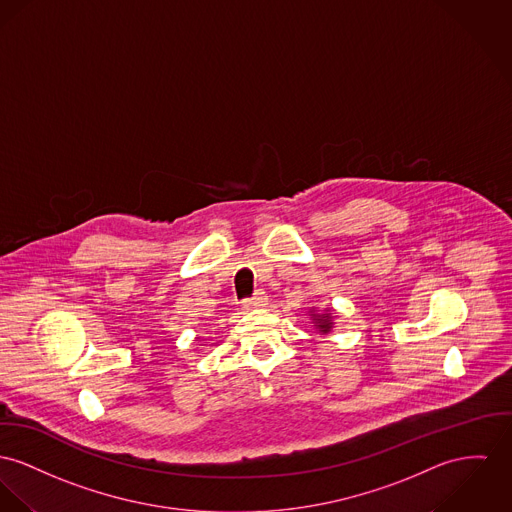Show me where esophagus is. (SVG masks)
<instances>
[{
  "label": "esophagus",
  "mask_w": 512,
  "mask_h": 512,
  "mask_svg": "<svg viewBox=\"0 0 512 512\" xmlns=\"http://www.w3.org/2000/svg\"><path fill=\"white\" fill-rule=\"evenodd\" d=\"M267 304H269L267 294H265L263 290H257V292L253 294V298H249V300L243 302V308H245V310H259V308H265Z\"/></svg>",
  "instance_id": "esophagus-1"
}]
</instances>
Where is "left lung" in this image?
<instances>
[{
	"mask_svg": "<svg viewBox=\"0 0 512 512\" xmlns=\"http://www.w3.org/2000/svg\"><path fill=\"white\" fill-rule=\"evenodd\" d=\"M308 315H310V319H312V323H314L315 331H317L319 335H329V333H331V329H333V325H335L333 308H323V310L310 308Z\"/></svg>",
	"mask_w": 512,
	"mask_h": 512,
	"instance_id": "left-lung-1",
	"label": "left lung"
}]
</instances>
